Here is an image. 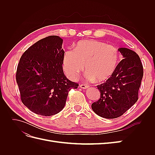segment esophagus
Here are the masks:
<instances>
[{
  "label": "esophagus",
  "mask_w": 155,
  "mask_h": 155,
  "mask_svg": "<svg viewBox=\"0 0 155 155\" xmlns=\"http://www.w3.org/2000/svg\"><path fill=\"white\" fill-rule=\"evenodd\" d=\"M79 87L83 88V89H86L88 87V85H85V84H81L80 85H79Z\"/></svg>",
  "instance_id": "34e87169"
}]
</instances>
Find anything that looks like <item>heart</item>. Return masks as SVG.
I'll return each mask as SVG.
<instances>
[{
    "instance_id": "b5f03b06",
    "label": "heart",
    "mask_w": 155,
    "mask_h": 155,
    "mask_svg": "<svg viewBox=\"0 0 155 155\" xmlns=\"http://www.w3.org/2000/svg\"><path fill=\"white\" fill-rule=\"evenodd\" d=\"M120 62V53L115 46L95 40L79 41L74 50L68 49L63 57V68L68 77L75 79L83 71L88 81H104L110 78Z\"/></svg>"
}]
</instances>
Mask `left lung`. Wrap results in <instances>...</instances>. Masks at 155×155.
<instances>
[{"label":"left lung","instance_id":"1","mask_svg":"<svg viewBox=\"0 0 155 155\" xmlns=\"http://www.w3.org/2000/svg\"><path fill=\"white\" fill-rule=\"evenodd\" d=\"M118 51L124 59L112 76L97 86L100 98L91 106L96 114L107 119L121 116L137 101L143 75L142 62L135 51L127 48Z\"/></svg>","mask_w":155,"mask_h":155}]
</instances>
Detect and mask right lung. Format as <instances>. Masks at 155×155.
Segmentation results:
<instances>
[{"mask_svg":"<svg viewBox=\"0 0 155 155\" xmlns=\"http://www.w3.org/2000/svg\"><path fill=\"white\" fill-rule=\"evenodd\" d=\"M62 44L59 36L45 37L28 48L18 64L16 81L21 101L37 114H58L66 104L68 92L78 87L64 74Z\"/></svg>","mask_w":155,"mask_h":155,"instance_id":"add662e5","label":"right lung"}]
</instances>
